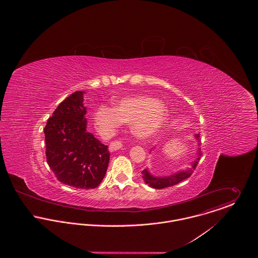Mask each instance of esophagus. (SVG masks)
<instances>
[{
	"mask_svg": "<svg viewBox=\"0 0 258 258\" xmlns=\"http://www.w3.org/2000/svg\"><path fill=\"white\" fill-rule=\"evenodd\" d=\"M122 148V143L119 142V141H113L109 144V151L113 152V151H116L118 149Z\"/></svg>",
	"mask_w": 258,
	"mask_h": 258,
	"instance_id": "obj_1",
	"label": "esophagus"
}]
</instances>
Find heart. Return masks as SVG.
<instances>
[{"label":"heart","mask_w":258,"mask_h":258,"mask_svg":"<svg viewBox=\"0 0 258 258\" xmlns=\"http://www.w3.org/2000/svg\"><path fill=\"white\" fill-rule=\"evenodd\" d=\"M166 117L165 106L148 96H127L114 102V106H97L92 119L97 130L104 136H110L123 123L130 122L133 135L146 138L157 132Z\"/></svg>","instance_id":"1"}]
</instances>
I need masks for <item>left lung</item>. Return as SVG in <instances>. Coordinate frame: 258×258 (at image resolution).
<instances>
[{
  "label": "left lung",
  "mask_w": 258,
  "mask_h": 258,
  "mask_svg": "<svg viewBox=\"0 0 258 258\" xmlns=\"http://www.w3.org/2000/svg\"><path fill=\"white\" fill-rule=\"evenodd\" d=\"M195 138L198 140V142H200V134H196ZM200 150V149H199ZM198 150V158L191 163V167L189 169H186L184 171H180L174 175L168 176V177H154L153 175H151L149 173L147 169L142 171V175H143V179L145 181L146 184H149L151 187L153 188H165L168 186H172L175 184L181 183L182 181H184L185 179L189 178L190 175L192 174L194 170L196 169V167L199 164L200 161V156H201V151Z\"/></svg>",
  "instance_id": "obj_1"
}]
</instances>
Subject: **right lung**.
<instances>
[{
    "label": "right lung",
    "instance_id": "1",
    "mask_svg": "<svg viewBox=\"0 0 258 258\" xmlns=\"http://www.w3.org/2000/svg\"><path fill=\"white\" fill-rule=\"evenodd\" d=\"M84 91H75L53 111L44 127L46 161L57 180L77 188L102 182L110 159L108 147L86 131Z\"/></svg>",
    "mask_w": 258,
    "mask_h": 258
}]
</instances>
